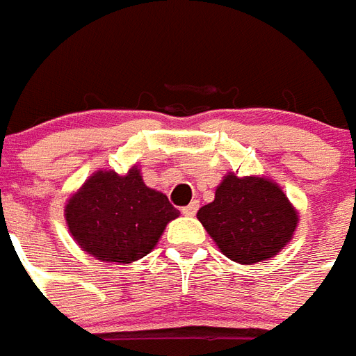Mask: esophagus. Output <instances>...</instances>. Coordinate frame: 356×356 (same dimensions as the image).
Returning a JSON list of instances; mask_svg holds the SVG:
<instances>
[{
	"instance_id": "1",
	"label": "esophagus",
	"mask_w": 356,
	"mask_h": 356,
	"mask_svg": "<svg viewBox=\"0 0 356 356\" xmlns=\"http://www.w3.org/2000/svg\"><path fill=\"white\" fill-rule=\"evenodd\" d=\"M197 209H200V201H192L188 207H184L183 214H184V216H195Z\"/></svg>"
}]
</instances>
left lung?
I'll return each instance as SVG.
<instances>
[{
  "instance_id": "1",
  "label": "left lung",
  "mask_w": 356,
  "mask_h": 356,
  "mask_svg": "<svg viewBox=\"0 0 356 356\" xmlns=\"http://www.w3.org/2000/svg\"><path fill=\"white\" fill-rule=\"evenodd\" d=\"M197 220L227 259L257 264L273 259L292 240L299 212L273 179L229 172L214 201L197 211Z\"/></svg>"
}]
</instances>
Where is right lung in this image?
Wrapping results in <instances>:
<instances>
[{
	"label": "right lung",
	"instance_id": "right-lung-1",
	"mask_svg": "<svg viewBox=\"0 0 356 356\" xmlns=\"http://www.w3.org/2000/svg\"><path fill=\"white\" fill-rule=\"evenodd\" d=\"M179 214L166 195L145 186L136 164L123 175L97 170L64 207L77 245L107 264H131L151 253Z\"/></svg>",
	"mask_w": 356,
	"mask_h": 356
}]
</instances>
